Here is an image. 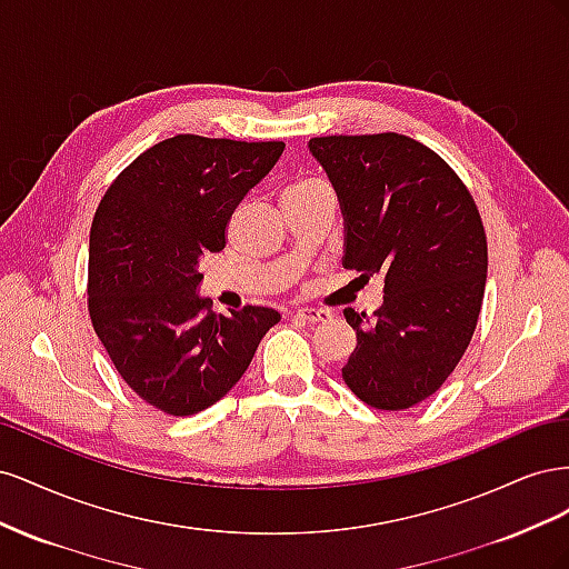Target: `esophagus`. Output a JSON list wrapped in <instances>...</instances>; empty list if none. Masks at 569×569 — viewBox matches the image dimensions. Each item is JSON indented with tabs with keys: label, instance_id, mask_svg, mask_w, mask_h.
I'll return each mask as SVG.
<instances>
[{
	"label": "esophagus",
	"instance_id": "34e87169",
	"mask_svg": "<svg viewBox=\"0 0 569 569\" xmlns=\"http://www.w3.org/2000/svg\"><path fill=\"white\" fill-rule=\"evenodd\" d=\"M297 318H301L308 325H316V322H327L332 318L330 311H322V308H299Z\"/></svg>",
	"mask_w": 569,
	"mask_h": 569
}]
</instances>
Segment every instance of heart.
Wrapping results in <instances>:
<instances>
[{
    "label": "heart",
    "instance_id": "1",
    "mask_svg": "<svg viewBox=\"0 0 569 569\" xmlns=\"http://www.w3.org/2000/svg\"><path fill=\"white\" fill-rule=\"evenodd\" d=\"M325 189H330V187H327V182H322L320 178H299V180H295V182L287 187L284 199L316 194V192H325Z\"/></svg>",
    "mask_w": 569,
    "mask_h": 569
}]
</instances>
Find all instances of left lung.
<instances>
[{"instance_id": "left-lung-1", "label": "left lung", "mask_w": 569, "mask_h": 569, "mask_svg": "<svg viewBox=\"0 0 569 569\" xmlns=\"http://www.w3.org/2000/svg\"><path fill=\"white\" fill-rule=\"evenodd\" d=\"M343 218L347 270L385 274L375 316L343 308L356 349L343 382L372 408L429 399L472 339L487 284V237L468 189L406 134L313 137Z\"/></svg>"}]
</instances>
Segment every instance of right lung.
<instances>
[{
  "instance_id": "1",
  "label": "right lung",
  "mask_w": 569,
  "mask_h": 569,
  "mask_svg": "<svg viewBox=\"0 0 569 569\" xmlns=\"http://www.w3.org/2000/svg\"><path fill=\"white\" fill-rule=\"evenodd\" d=\"M282 151V142L170 137L118 176L94 213V332L126 385L168 416H194L220 401L280 322L266 306L209 311L199 263L226 249L230 216Z\"/></svg>"
}]
</instances>
